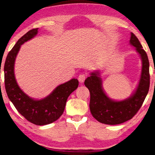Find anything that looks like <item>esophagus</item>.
<instances>
[{"mask_svg":"<svg viewBox=\"0 0 155 155\" xmlns=\"http://www.w3.org/2000/svg\"><path fill=\"white\" fill-rule=\"evenodd\" d=\"M87 78V75L85 74H81L79 76H78V79L80 83H83L85 80Z\"/></svg>","mask_w":155,"mask_h":155,"instance_id":"34e87169","label":"esophagus"}]
</instances>
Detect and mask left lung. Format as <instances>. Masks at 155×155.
I'll return each mask as SVG.
<instances>
[{"label": "left lung", "mask_w": 155, "mask_h": 155, "mask_svg": "<svg viewBox=\"0 0 155 155\" xmlns=\"http://www.w3.org/2000/svg\"><path fill=\"white\" fill-rule=\"evenodd\" d=\"M129 43L136 47L141 58L142 67L138 85L129 98L115 101L107 96L102 88L100 72H93L85 81V85L90 92L89 108L92 116L97 121L106 125H118L130 120L140 108L148 94L150 87L149 61L147 54L142 49L136 35L131 33Z\"/></svg>", "instance_id": "1"}]
</instances>
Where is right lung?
Wrapping results in <instances>:
<instances>
[{"label":"right lung","instance_id":"obj_1","mask_svg":"<svg viewBox=\"0 0 155 155\" xmlns=\"http://www.w3.org/2000/svg\"><path fill=\"white\" fill-rule=\"evenodd\" d=\"M38 28L30 30L21 36L8 53L4 66L5 85L7 94L19 113L36 125H48L57 120L63 114L66 101L78 86L77 78L61 84L48 96L35 100L20 89L14 74V64L21 45L37 35Z\"/></svg>","mask_w":155,"mask_h":155}]
</instances>
